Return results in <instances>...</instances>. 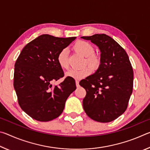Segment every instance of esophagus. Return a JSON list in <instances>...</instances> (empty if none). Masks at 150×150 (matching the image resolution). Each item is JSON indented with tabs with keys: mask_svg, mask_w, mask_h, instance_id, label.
<instances>
[{
	"mask_svg": "<svg viewBox=\"0 0 150 150\" xmlns=\"http://www.w3.org/2000/svg\"><path fill=\"white\" fill-rule=\"evenodd\" d=\"M75 83H76V86H77V87H79V81H75Z\"/></svg>",
	"mask_w": 150,
	"mask_h": 150,
	"instance_id": "obj_1",
	"label": "esophagus"
}]
</instances>
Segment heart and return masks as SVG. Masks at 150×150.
I'll list each match as a JSON object with an SVG mask.
<instances>
[{
    "mask_svg": "<svg viewBox=\"0 0 150 150\" xmlns=\"http://www.w3.org/2000/svg\"><path fill=\"white\" fill-rule=\"evenodd\" d=\"M73 49L85 57V64H88L93 70L98 69L100 64V58L98 55L94 54L95 49L90 43L83 40H79L73 45ZM57 61L58 64L62 69H68L69 60H68V50L67 48H63L59 52L57 57ZM91 67H85L81 69H72L66 73L65 75L66 77L75 79H82L91 74L92 71Z\"/></svg>",
    "mask_w": 150,
    "mask_h": 150,
    "instance_id": "b5f03b06",
    "label": "heart"
}]
</instances>
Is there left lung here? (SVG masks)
<instances>
[{"mask_svg": "<svg viewBox=\"0 0 150 150\" xmlns=\"http://www.w3.org/2000/svg\"><path fill=\"white\" fill-rule=\"evenodd\" d=\"M100 52V64L94 74L80 81L86 90L83 106L87 115L100 122H109L126 110L132 93L133 69L122 47L106 34L83 36Z\"/></svg>", "mask_w": 150, "mask_h": 150, "instance_id": "8db88e82", "label": "left lung"}]
</instances>
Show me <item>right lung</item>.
I'll return each mask as SVG.
<instances>
[{"label": "right lung", "mask_w": 150, "mask_h": 150, "mask_svg": "<svg viewBox=\"0 0 150 150\" xmlns=\"http://www.w3.org/2000/svg\"><path fill=\"white\" fill-rule=\"evenodd\" d=\"M75 39L43 34L28 43L18 57L14 87L20 106L34 120L47 122L57 118L68 96L76 89L71 77L58 86L52 84L64 76L57 61L58 54Z\"/></svg>", "instance_id": "add662e5"}]
</instances>
